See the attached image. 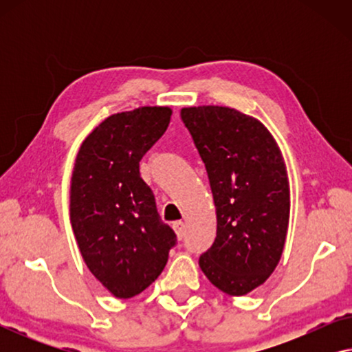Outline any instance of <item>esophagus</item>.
I'll use <instances>...</instances> for the list:
<instances>
[{
	"label": "esophagus",
	"mask_w": 352,
	"mask_h": 352,
	"mask_svg": "<svg viewBox=\"0 0 352 352\" xmlns=\"http://www.w3.org/2000/svg\"><path fill=\"white\" fill-rule=\"evenodd\" d=\"M173 229H175V232H176L177 239H179V240L186 237V224L182 223V221H176V223L173 224Z\"/></svg>",
	"instance_id": "obj_1"
}]
</instances>
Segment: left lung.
<instances>
[{"instance_id": "obj_1", "label": "left lung", "mask_w": 352, "mask_h": 352, "mask_svg": "<svg viewBox=\"0 0 352 352\" xmlns=\"http://www.w3.org/2000/svg\"><path fill=\"white\" fill-rule=\"evenodd\" d=\"M208 173L216 239L199 264L208 280L232 296L267 280L285 245L290 189L280 148L256 118L235 109L181 110Z\"/></svg>"}]
</instances>
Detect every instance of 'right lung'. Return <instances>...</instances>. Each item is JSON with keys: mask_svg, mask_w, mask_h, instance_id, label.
I'll list each match as a JSON object with an SVG mask.
<instances>
[{"mask_svg": "<svg viewBox=\"0 0 352 352\" xmlns=\"http://www.w3.org/2000/svg\"><path fill=\"white\" fill-rule=\"evenodd\" d=\"M170 118L168 107L115 113L85 139L75 160L70 221L81 256L93 276L124 300L160 276L177 240L139 173V162Z\"/></svg>", "mask_w": 352, "mask_h": 352, "instance_id": "1", "label": "right lung"}]
</instances>
